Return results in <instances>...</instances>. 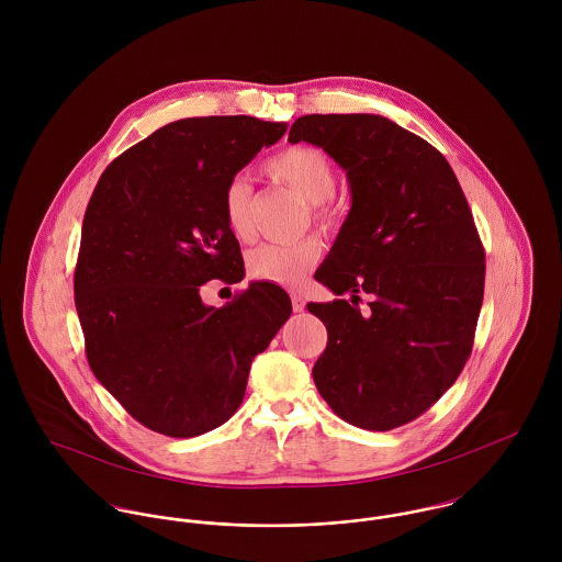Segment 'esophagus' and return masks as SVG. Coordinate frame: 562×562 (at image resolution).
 <instances>
[{"instance_id":"esophagus-1","label":"esophagus","mask_w":562,"mask_h":562,"mask_svg":"<svg viewBox=\"0 0 562 562\" xmlns=\"http://www.w3.org/2000/svg\"><path fill=\"white\" fill-rule=\"evenodd\" d=\"M292 310H294L296 314H301V312L305 310V299H303L301 294H296V292L292 294Z\"/></svg>"}]
</instances>
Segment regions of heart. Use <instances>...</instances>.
Segmentation results:
<instances>
[{"label": "heart", "instance_id": "b5f03b06", "mask_svg": "<svg viewBox=\"0 0 562 562\" xmlns=\"http://www.w3.org/2000/svg\"><path fill=\"white\" fill-rule=\"evenodd\" d=\"M263 170L310 203V214L316 225L330 227L335 223V212L326 201L335 190V170L321 149L305 145L288 147L266 161ZM221 207L229 232L246 240L250 236V186L240 177L232 179L223 190ZM318 259L321 244L316 240L261 244L248 252L246 270L255 281L294 288Z\"/></svg>", "mask_w": 562, "mask_h": 562}]
</instances>
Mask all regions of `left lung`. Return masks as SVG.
I'll return each mask as SVG.
<instances>
[{"label":"left lung","mask_w":562,"mask_h":562,"mask_svg":"<svg viewBox=\"0 0 562 562\" xmlns=\"http://www.w3.org/2000/svg\"><path fill=\"white\" fill-rule=\"evenodd\" d=\"M290 143L322 147L348 177L352 207L316 281L350 301L310 303L328 341L322 398L348 424L392 430L463 372L484 294V248L448 160L379 114H307ZM371 310H358L359 293Z\"/></svg>","instance_id":"left-lung-1"}]
</instances>
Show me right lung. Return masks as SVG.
Returning <instances> with one entry per match:
<instances>
[{"label": "right lung", "instance_id": "right-lung-1", "mask_svg": "<svg viewBox=\"0 0 562 562\" xmlns=\"http://www.w3.org/2000/svg\"><path fill=\"white\" fill-rule=\"evenodd\" d=\"M285 123L196 116L168 123L99 177L74 277L97 381L143 426L196 437L241 404L252 359L292 314L288 292L252 281L225 307L201 292L244 279L223 190Z\"/></svg>", "mask_w": 562, "mask_h": 562}]
</instances>
